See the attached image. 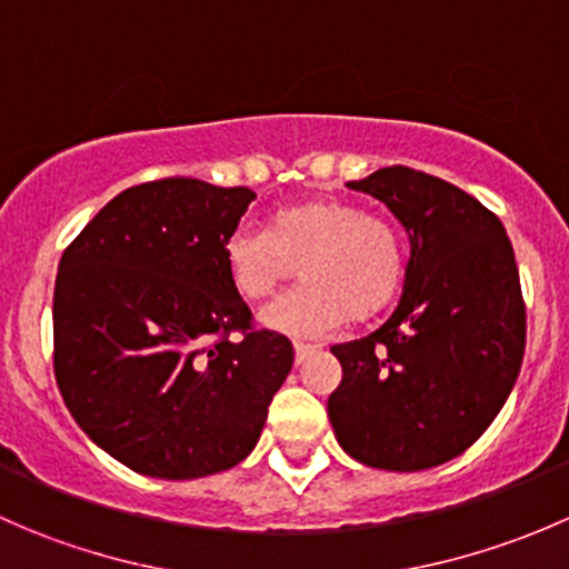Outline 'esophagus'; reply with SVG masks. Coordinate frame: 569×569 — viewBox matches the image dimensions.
Wrapping results in <instances>:
<instances>
[{
  "label": "esophagus",
  "mask_w": 569,
  "mask_h": 569,
  "mask_svg": "<svg viewBox=\"0 0 569 569\" xmlns=\"http://www.w3.org/2000/svg\"><path fill=\"white\" fill-rule=\"evenodd\" d=\"M317 349H319V347H313V343H302V341H295V360H297V366H300V363H306V360L311 358V355H317Z\"/></svg>",
  "instance_id": "esophagus-1"
}]
</instances>
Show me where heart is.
Returning a JSON list of instances; mask_svg holds the SVG:
<instances>
[{"label":"heart","instance_id":"b5f03b06","mask_svg":"<svg viewBox=\"0 0 569 569\" xmlns=\"http://www.w3.org/2000/svg\"><path fill=\"white\" fill-rule=\"evenodd\" d=\"M233 291L248 302L272 297L291 274L302 286L261 311V325L289 336H319L349 319H375L405 280L399 226L355 200L311 194L274 209L267 231L237 228L222 244Z\"/></svg>","mask_w":569,"mask_h":569}]
</instances>
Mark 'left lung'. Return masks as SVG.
Instances as JSON below:
<instances>
[{
    "instance_id": "1",
    "label": "left lung",
    "mask_w": 569,
    "mask_h": 569,
    "mask_svg": "<svg viewBox=\"0 0 569 569\" xmlns=\"http://www.w3.org/2000/svg\"><path fill=\"white\" fill-rule=\"evenodd\" d=\"M349 187L407 228L410 263L391 319L330 349L343 377L327 416L358 462L435 468L481 438L518 380L526 306L512 242L487 206L438 176L393 164Z\"/></svg>"
}]
</instances>
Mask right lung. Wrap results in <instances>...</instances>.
<instances>
[{
	"instance_id": "1",
	"label": "right lung",
	"mask_w": 569,
	"mask_h": 569,
	"mask_svg": "<svg viewBox=\"0 0 569 569\" xmlns=\"http://www.w3.org/2000/svg\"><path fill=\"white\" fill-rule=\"evenodd\" d=\"M248 187L159 178L112 198L60 258L54 377L96 446L153 479L233 468L295 363L252 327L222 244Z\"/></svg>"
}]
</instances>
